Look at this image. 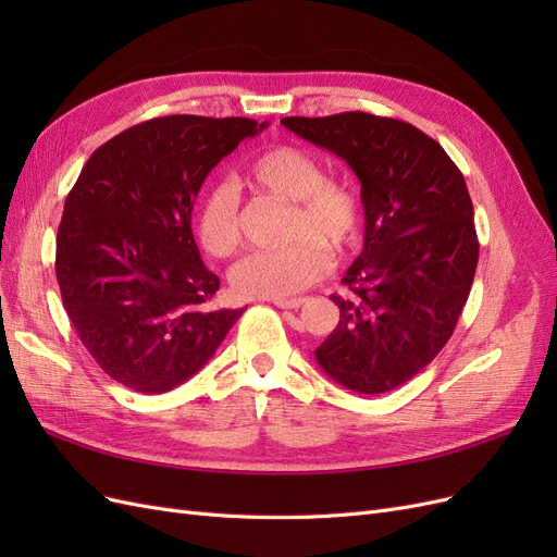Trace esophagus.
<instances>
[{
  "label": "esophagus",
  "mask_w": 557,
  "mask_h": 557,
  "mask_svg": "<svg viewBox=\"0 0 557 557\" xmlns=\"http://www.w3.org/2000/svg\"><path fill=\"white\" fill-rule=\"evenodd\" d=\"M278 309H301L307 305V299H272Z\"/></svg>",
  "instance_id": "obj_1"
}]
</instances>
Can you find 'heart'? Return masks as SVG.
<instances>
[{
	"label": "heart",
	"mask_w": 557,
	"mask_h": 557,
	"mask_svg": "<svg viewBox=\"0 0 557 557\" xmlns=\"http://www.w3.org/2000/svg\"><path fill=\"white\" fill-rule=\"evenodd\" d=\"M252 193L290 201L285 237L290 244L250 252L232 272L244 297L288 299L323 278L334 258H344L362 237V201L346 181L323 176L320 162L297 146H269L242 170ZM197 239L213 258H230L242 246L239 201L227 185H211L195 207Z\"/></svg>",
	"instance_id": "b5f03b06"
}]
</instances>
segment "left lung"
Here are the masks:
<instances>
[{
	"mask_svg": "<svg viewBox=\"0 0 557 557\" xmlns=\"http://www.w3.org/2000/svg\"><path fill=\"white\" fill-rule=\"evenodd\" d=\"M350 164L362 183L364 246L332 295L339 325L315 360L344 387L379 395L425 369L450 339L479 264L462 172L425 132L346 111L281 121Z\"/></svg>",
	"mask_w": 557,
	"mask_h": 557,
	"instance_id": "1",
	"label": "left lung"
}]
</instances>
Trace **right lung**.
I'll return each mask as SVG.
<instances>
[{"label": "right lung", "mask_w": 557, "mask_h": 557, "mask_svg": "<svg viewBox=\"0 0 557 557\" xmlns=\"http://www.w3.org/2000/svg\"><path fill=\"white\" fill-rule=\"evenodd\" d=\"M264 125L164 115L99 146L66 195L55 276L83 346L144 395L197 374L244 309L213 299L221 278L193 237L195 197L213 166Z\"/></svg>", "instance_id": "right-lung-1"}]
</instances>
